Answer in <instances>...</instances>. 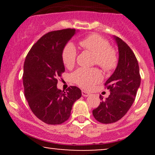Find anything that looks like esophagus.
<instances>
[{
  "label": "esophagus",
  "mask_w": 155,
  "mask_h": 155,
  "mask_svg": "<svg viewBox=\"0 0 155 155\" xmlns=\"http://www.w3.org/2000/svg\"><path fill=\"white\" fill-rule=\"evenodd\" d=\"M82 95L83 97H88V96H90V94L89 92H86V91H82Z\"/></svg>",
  "instance_id": "obj_1"
}]
</instances>
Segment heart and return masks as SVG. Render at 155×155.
<instances>
[{"instance_id":"b5f03b06","label":"heart","mask_w":155,"mask_h":155,"mask_svg":"<svg viewBox=\"0 0 155 155\" xmlns=\"http://www.w3.org/2000/svg\"><path fill=\"white\" fill-rule=\"evenodd\" d=\"M80 45L84 50L94 54V63L106 72L116 68L118 64V56L116 51L110 46L107 39L97 34H92L82 39ZM77 58V50L73 44L65 46L61 53L63 63L68 68L74 66ZM101 74L97 68H79L73 74L75 83L84 89H90L101 80Z\"/></svg>"}]
</instances>
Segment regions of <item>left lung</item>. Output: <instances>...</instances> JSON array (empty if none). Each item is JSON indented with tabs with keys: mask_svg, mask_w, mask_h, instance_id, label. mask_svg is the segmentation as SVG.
<instances>
[{
	"mask_svg": "<svg viewBox=\"0 0 155 155\" xmlns=\"http://www.w3.org/2000/svg\"><path fill=\"white\" fill-rule=\"evenodd\" d=\"M114 38L119 58L115 71L104 83L111 93L104 100L100 95L101 102L92 111L95 119L106 124L118 121L126 115L134 102L141 81L138 62L134 53L121 39Z\"/></svg>",
	"mask_w": 155,
	"mask_h": 155,
	"instance_id": "8db88e82",
	"label": "left lung"
}]
</instances>
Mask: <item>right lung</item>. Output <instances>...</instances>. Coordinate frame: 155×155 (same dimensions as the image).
I'll list each match as a JSON object with an SVG mask.
<instances>
[{
  "label": "right lung",
  "instance_id": "1",
  "mask_svg": "<svg viewBox=\"0 0 155 155\" xmlns=\"http://www.w3.org/2000/svg\"><path fill=\"white\" fill-rule=\"evenodd\" d=\"M75 29L50 31L31 48L24 64L23 86L25 98L33 114L45 124H61L71 116L74 102L82 96L78 87L64 91L57 88L58 80L65 72L61 53Z\"/></svg>",
  "mask_w": 155,
  "mask_h": 155
}]
</instances>
